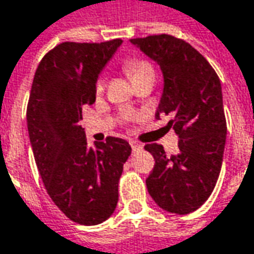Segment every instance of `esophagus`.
I'll use <instances>...</instances> for the list:
<instances>
[{
  "label": "esophagus",
  "mask_w": 254,
  "mask_h": 254,
  "mask_svg": "<svg viewBox=\"0 0 254 254\" xmlns=\"http://www.w3.org/2000/svg\"><path fill=\"white\" fill-rule=\"evenodd\" d=\"M130 144H131V149H133V152H138L140 149H141V146L136 143V141H130Z\"/></svg>",
  "instance_id": "1"
}]
</instances>
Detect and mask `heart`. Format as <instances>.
I'll list each match as a JSON object with an SVG mask.
<instances>
[{"instance_id": "1", "label": "heart", "mask_w": 254, "mask_h": 254, "mask_svg": "<svg viewBox=\"0 0 254 254\" xmlns=\"http://www.w3.org/2000/svg\"><path fill=\"white\" fill-rule=\"evenodd\" d=\"M124 69L128 73V76L131 78V81H136V79L141 78V76H146V75H153L152 64L144 62V61H131V62H127V64H124ZM104 85H105L104 79H100V81L97 82V86H95L97 92H102Z\"/></svg>"}]
</instances>
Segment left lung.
<instances>
[{"label":"left lung","instance_id":"obj_1","mask_svg":"<svg viewBox=\"0 0 254 254\" xmlns=\"http://www.w3.org/2000/svg\"><path fill=\"white\" fill-rule=\"evenodd\" d=\"M130 43L159 64L163 91L154 117L172 116L168 126L179 137V153L171 157L160 144L144 146L154 157L147 190L162 209L190 214L208 199L223 165L227 124L221 82L207 59L181 39L159 34Z\"/></svg>","mask_w":254,"mask_h":254}]
</instances>
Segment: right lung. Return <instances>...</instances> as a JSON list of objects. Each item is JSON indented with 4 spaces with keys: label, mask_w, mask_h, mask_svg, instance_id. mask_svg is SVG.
Returning <instances> with one entry per match:
<instances>
[{
    "label": "right lung",
    "mask_w": 254,
    "mask_h": 254,
    "mask_svg": "<svg viewBox=\"0 0 254 254\" xmlns=\"http://www.w3.org/2000/svg\"><path fill=\"white\" fill-rule=\"evenodd\" d=\"M121 43H61L39 64L30 91L28 137L46 190L67 218L83 226L113 215L118 181L131 154L118 137L88 146L79 124L82 108L95 102L100 73Z\"/></svg>",
    "instance_id": "right-lung-1"
}]
</instances>
